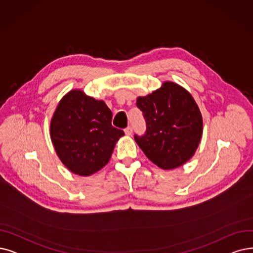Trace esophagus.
<instances>
[{
  "instance_id": "obj_1",
  "label": "esophagus",
  "mask_w": 253,
  "mask_h": 253,
  "mask_svg": "<svg viewBox=\"0 0 253 253\" xmlns=\"http://www.w3.org/2000/svg\"><path fill=\"white\" fill-rule=\"evenodd\" d=\"M125 132H126V135H127V136L132 135V134H133V128H132V126H126V127L125 128Z\"/></svg>"
}]
</instances>
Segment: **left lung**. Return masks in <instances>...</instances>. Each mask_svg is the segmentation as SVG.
<instances>
[{
  "instance_id": "1",
  "label": "left lung",
  "mask_w": 253,
  "mask_h": 253,
  "mask_svg": "<svg viewBox=\"0 0 253 253\" xmlns=\"http://www.w3.org/2000/svg\"><path fill=\"white\" fill-rule=\"evenodd\" d=\"M146 123L134 138L145 156L162 169L179 167L192 158L203 135V117L192 95L172 82L137 98Z\"/></svg>"
}]
</instances>
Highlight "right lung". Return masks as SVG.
<instances>
[{
    "label": "right lung",
    "mask_w": 253,
    "mask_h": 253,
    "mask_svg": "<svg viewBox=\"0 0 253 253\" xmlns=\"http://www.w3.org/2000/svg\"><path fill=\"white\" fill-rule=\"evenodd\" d=\"M112 112L103 100L80 90L68 92L50 121V138L58 157L72 172L91 175L112 156L123 129L111 124Z\"/></svg>",
    "instance_id": "right-lung-1"
}]
</instances>
